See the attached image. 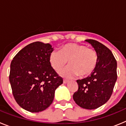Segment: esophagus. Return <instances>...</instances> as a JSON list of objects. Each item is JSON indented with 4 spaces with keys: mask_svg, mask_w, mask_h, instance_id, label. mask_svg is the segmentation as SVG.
Returning a JSON list of instances; mask_svg holds the SVG:
<instances>
[{
    "mask_svg": "<svg viewBox=\"0 0 126 126\" xmlns=\"http://www.w3.org/2000/svg\"><path fill=\"white\" fill-rule=\"evenodd\" d=\"M69 82V81L67 79H64L63 80V83H64V84H66V83H67Z\"/></svg>",
    "mask_w": 126,
    "mask_h": 126,
    "instance_id": "esophagus-1",
    "label": "esophagus"
}]
</instances>
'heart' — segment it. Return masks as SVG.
Instances as JSON below:
<instances>
[{
  "label": "heart",
  "instance_id": "1",
  "mask_svg": "<svg viewBox=\"0 0 126 126\" xmlns=\"http://www.w3.org/2000/svg\"><path fill=\"white\" fill-rule=\"evenodd\" d=\"M98 59L96 51L75 43L63 45L59 52H52L49 56L50 65L57 72L61 71L68 61L70 65L62 72L65 77L89 75L96 68Z\"/></svg>",
  "mask_w": 126,
  "mask_h": 126
}]
</instances>
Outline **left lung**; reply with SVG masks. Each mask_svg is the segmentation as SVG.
<instances>
[{
	"label": "left lung",
	"instance_id": "1",
	"mask_svg": "<svg viewBox=\"0 0 126 126\" xmlns=\"http://www.w3.org/2000/svg\"><path fill=\"white\" fill-rule=\"evenodd\" d=\"M98 55L96 68L91 75L77 80L78 90L73 94L74 102L85 109H95L109 100L116 82L117 61L110 50L98 41L89 39Z\"/></svg>",
	"mask_w": 126,
	"mask_h": 126
}]
</instances>
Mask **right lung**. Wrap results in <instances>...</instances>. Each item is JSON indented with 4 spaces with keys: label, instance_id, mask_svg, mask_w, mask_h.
I'll return each mask as SVG.
<instances>
[{
    "label": "right lung",
    "instance_id": "right-lung-1",
    "mask_svg": "<svg viewBox=\"0 0 126 126\" xmlns=\"http://www.w3.org/2000/svg\"><path fill=\"white\" fill-rule=\"evenodd\" d=\"M53 48L49 43L35 42L26 45L11 63L9 81L15 100L30 112L47 109L55 91L63 83L49 61Z\"/></svg>",
    "mask_w": 126,
    "mask_h": 126
}]
</instances>
